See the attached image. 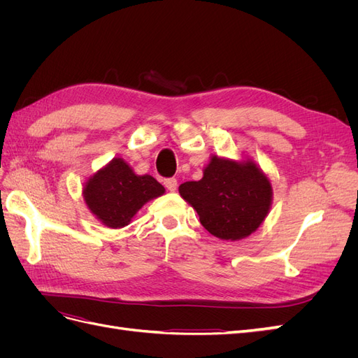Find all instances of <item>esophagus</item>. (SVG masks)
<instances>
[{"instance_id":"1","label":"esophagus","mask_w":358,"mask_h":358,"mask_svg":"<svg viewBox=\"0 0 358 358\" xmlns=\"http://www.w3.org/2000/svg\"><path fill=\"white\" fill-rule=\"evenodd\" d=\"M164 185L169 191H176L178 180L175 178H167V179H164Z\"/></svg>"}]
</instances>
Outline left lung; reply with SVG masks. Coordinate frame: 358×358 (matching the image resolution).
<instances>
[{
	"instance_id": "1",
	"label": "left lung",
	"mask_w": 358,
	"mask_h": 358,
	"mask_svg": "<svg viewBox=\"0 0 358 358\" xmlns=\"http://www.w3.org/2000/svg\"><path fill=\"white\" fill-rule=\"evenodd\" d=\"M180 197L200 216L210 234L241 241L254 233L272 206V183L254 161H233L213 155L200 180L179 187Z\"/></svg>"
}]
</instances>
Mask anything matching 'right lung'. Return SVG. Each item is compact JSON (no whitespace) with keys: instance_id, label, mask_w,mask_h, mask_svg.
I'll list each match as a JSON object with an SVG mask.
<instances>
[{"instance_id":"right-lung-1","label":"right lung","mask_w":358,"mask_h":358,"mask_svg":"<svg viewBox=\"0 0 358 358\" xmlns=\"http://www.w3.org/2000/svg\"><path fill=\"white\" fill-rule=\"evenodd\" d=\"M164 192L157 179L138 176L122 158H113L86 180L83 200L96 220L110 229H122L145 203Z\"/></svg>"}]
</instances>
